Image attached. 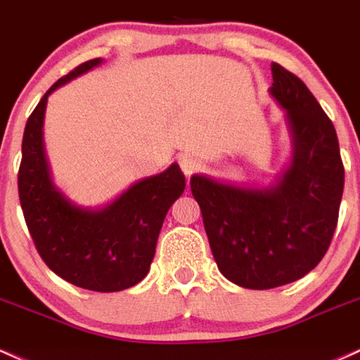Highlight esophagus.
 Wrapping results in <instances>:
<instances>
[{
	"label": "esophagus",
	"mask_w": 360,
	"mask_h": 360,
	"mask_svg": "<svg viewBox=\"0 0 360 360\" xmlns=\"http://www.w3.org/2000/svg\"><path fill=\"white\" fill-rule=\"evenodd\" d=\"M177 162H179L181 169H183V172L186 174V176H191V174L198 169V160L191 155H181Z\"/></svg>",
	"instance_id": "esophagus-1"
}]
</instances>
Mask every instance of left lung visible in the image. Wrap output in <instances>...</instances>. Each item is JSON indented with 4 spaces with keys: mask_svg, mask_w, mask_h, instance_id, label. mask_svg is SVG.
Here are the masks:
<instances>
[{
    "mask_svg": "<svg viewBox=\"0 0 360 360\" xmlns=\"http://www.w3.org/2000/svg\"><path fill=\"white\" fill-rule=\"evenodd\" d=\"M271 77L270 96L285 110L290 133V164L263 188L191 177L220 274L255 290L295 282L321 262L345 179L335 126L309 89L278 63Z\"/></svg>",
    "mask_w": 360,
    "mask_h": 360,
    "instance_id": "1",
    "label": "left lung"
}]
</instances>
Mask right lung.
Instances as JSON below:
<instances>
[{"label": "right lung", "mask_w": 360, "mask_h": 360, "mask_svg": "<svg viewBox=\"0 0 360 360\" xmlns=\"http://www.w3.org/2000/svg\"><path fill=\"white\" fill-rule=\"evenodd\" d=\"M101 63L90 59L59 78L27 120L18 196L35 248L54 274L82 289L117 292L147 276L162 222L186 183L179 165L172 164L136 181L102 208L73 203L53 183L42 131L47 97Z\"/></svg>", "instance_id": "add662e5"}]
</instances>
